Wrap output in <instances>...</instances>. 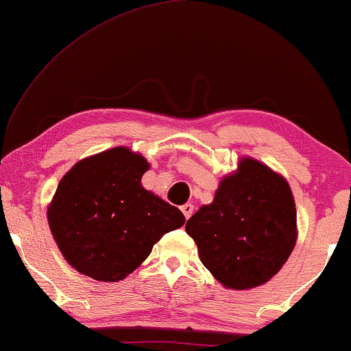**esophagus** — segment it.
I'll list each match as a JSON object with an SVG mask.
<instances>
[{"label":"esophagus","mask_w":351,"mask_h":351,"mask_svg":"<svg viewBox=\"0 0 351 351\" xmlns=\"http://www.w3.org/2000/svg\"><path fill=\"white\" fill-rule=\"evenodd\" d=\"M180 210H182V213H184L185 219L189 220V219L191 217V214H193V204L186 203V204H184V206H180Z\"/></svg>","instance_id":"esophagus-1"}]
</instances>
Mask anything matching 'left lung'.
I'll return each instance as SVG.
<instances>
[{
    "mask_svg": "<svg viewBox=\"0 0 351 351\" xmlns=\"http://www.w3.org/2000/svg\"><path fill=\"white\" fill-rule=\"evenodd\" d=\"M203 265L232 289L275 276L295 246V203L287 182L252 158L220 182L214 201L185 225Z\"/></svg>",
    "mask_w": 351,
    "mask_h": 351,
    "instance_id": "left-lung-1",
    "label": "left lung"
}]
</instances>
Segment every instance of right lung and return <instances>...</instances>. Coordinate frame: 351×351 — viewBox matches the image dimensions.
Returning <instances> with one entry per match:
<instances>
[{
  "mask_svg": "<svg viewBox=\"0 0 351 351\" xmlns=\"http://www.w3.org/2000/svg\"><path fill=\"white\" fill-rule=\"evenodd\" d=\"M145 158L117 147L76 162L47 209L66 262L97 281H119L150 256L165 233L185 223L176 206L141 185Z\"/></svg>",
  "mask_w": 351,
  "mask_h": 351,
  "instance_id": "add662e5",
  "label": "right lung"
}]
</instances>
